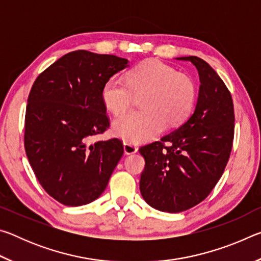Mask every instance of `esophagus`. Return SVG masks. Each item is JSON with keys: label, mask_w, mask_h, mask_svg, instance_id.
Segmentation results:
<instances>
[{"label": "esophagus", "mask_w": 261, "mask_h": 261, "mask_svg": "<svg viewBox=\"0 0 261 261\" xmlns=\"http://www.w3.org/2000/svg\"><path fill=\"white\" fill-rule=\"evenodd\" d=\"M123 146H124V153L125 154H134V153L138 151V147H137L136 145L131 144V143H127V141H124Z\"/></svg>", "instance_id": "1"}]
</instances>
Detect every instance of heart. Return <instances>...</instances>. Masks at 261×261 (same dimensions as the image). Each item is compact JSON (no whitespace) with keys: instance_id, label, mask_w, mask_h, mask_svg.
Instances as JSON below:
<instances>
[{"instance_id":"obj_1","label":"heart","mask_w":261,"mask_h":261,"mask_svg":"<svg viewBox=\"0 0 261 261\" xmlns=\"http://www.w3.org/2000/svg\"><path fill=\"white\" fill-rule=\"evenodd\" d=\"M134 95H141L143 109L120 117L113 127L125 141L143 143L156 137L166 124L176 126L187 120L196 102L197 86L188 74L152 59L132 67L125 82L112 77L103 84V103L116 116L130 109Z\"/></svg>"}]
</instances>
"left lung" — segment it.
Wrapping results in <instances>:
<instances>
[{
  "mask_svg": "<svg viewBox=\"0 0 261 261\" xmlns=\"http://www.w3.org/2000/svg\"><path fill=\"white\" fill-rule=\"evenodd\" d=\"M177 60L190 61L199 73L196 109L177 130L139 148L145 159L141 196L168 213L191 208L212 192L230 156L235 131L231 94L219 74L197 56Z\"/></svg>",
  "mask_w": 261,
  "mask_h": 261,
  "instance_id": "8db88e82",
  "label": "left lung"
}]
</instances>
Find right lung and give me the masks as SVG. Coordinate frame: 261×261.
<instances>
[{
	"label": "right lung",
	"mask_w": 261,
	"mask_h": 261,
	"mask_svg": "<svg viewBox=\"0 0 261 261\" xmlns=\"http://www.w3.org/2000/svg\"><path fill=\"white\" fill-rule=\"evenodd\" d=\"M126 67L122 57L74 50L33 83L25 114L26 155L41 187L61 204L82 206L99 198L124 153L117 138L87 143L110 125L103 84Z\"/></svg>",
	"instance_id": "right-lung-1"
}]
</instances>
